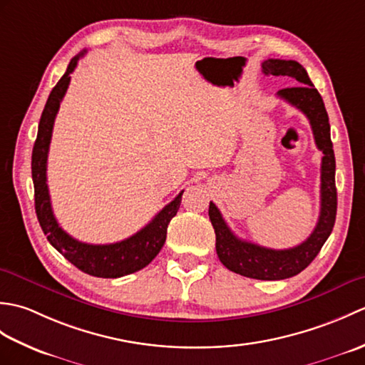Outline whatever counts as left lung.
<instances>
[{
    "label": "left lung",
    "mask_w": 365,
    "mask_h": 365,
    "mask_svg": "<svg viewBox=\"0 0 365 365\" xmlns=\"http://www.w3.org/2000/svg\"><path fill=\"white\" fill-rule=\"evenodd\" d=\"M265 75L290 76L298 84L277 92V96L306 114L311 122L315 144L322 150V185H320V216L314 232L306 242L290 250H269L240 240L224 221L221 212L213 202L208 207L212 226L216 234V254L227 269L246 277L260 281H281L297 276L309 267L322 246L331 235L336 222L337 190H336V158L331 143V127L323 98L311 78L297 61L267 59L262 63Z\"/></svg>",
    "instance_id": "left-lung-1"
}]
</instances>
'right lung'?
Here are the masks:
<instances>
[{"mask_svg": "<svg viewBox=\"0 0 365 365\" xmlns=\"http://www.w3.org/2000/svg\"><path fill=\"white\" fill-rule=\"evenodd\" d=\"M84 53L86 50L72 58L63 78L50 92L41 115V122H38L33 158H31L36 213L38 224H41L50 245L83 273L97 277H122L143 269L157 257V254L166 242L168 224L177 215L178 207H180L183 191L178 192L173 202H169L158 215H155V218L145 227L118 243H83L61 229L51 210L48 185H46V158H48L54 118H56L59 105L66 96L68 83H71V73L75 71L78 59Z\"/></svg>", "mask_w": 365, "mask_h": 365, "instance_id": "1", "label": "right lung"}]
</instances>
